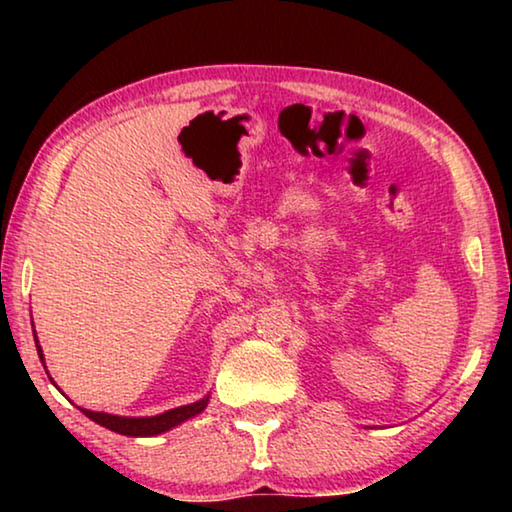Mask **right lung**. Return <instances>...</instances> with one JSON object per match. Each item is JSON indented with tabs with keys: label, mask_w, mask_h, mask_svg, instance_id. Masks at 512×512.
Here are the masks:
<instances>
[{
	"label": "right lung",
	"mask_w": 512,
	"mask_h": 512,
	"mask_svg": "<svg viewBox=\"0 0 512 512\" xmlns=\"http://www.w3.org/2000/svg\"><path fill=\"white\" fill-rule=\"evenodd\" d=\"M31 323H33V320H31ZM33 336H36V329H33ZM36 348H38V357L42 361V366H45V354H42V348H40V343H38V336H36ZM51 381H54V379H51ZM207 402H210V395H205L203 400H198L194 404L178 406V409H169V411L158 413V415H146V418H128V415H112V413H103V411H88V409H81V406H79V409L85 415H88L92 422H97V424H101V427H106V429L115 431V433H121V436L151 438V436H160V433L169 431L173 427H178V424H183L185 420L194 418V415H198V413H203Z\"/></svg>",
	"instance_id": "obj_1"
}]
</instances>
